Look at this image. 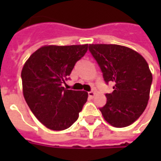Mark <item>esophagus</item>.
<instances>
[{
	"instance_id": "esophagus-1",
	"label": "esophagus",
	"mask_w": 161,
	"mask_h": 161,
	"mask_svg": "<svg viewBox=\"0 0 161 161\" xmlns=\"http://www.w3.org/2000/svg\"><path fill=\"white\" fill-rule=\"evenodd\" d=\"M88 97H89V98H93V97H94V95H95V92H93V91H90V92H88Z\"/></svg>"
}]
</instances>
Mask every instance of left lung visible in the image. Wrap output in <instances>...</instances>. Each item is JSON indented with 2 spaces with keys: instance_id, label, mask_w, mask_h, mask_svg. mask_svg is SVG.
Here are the masks:
<instances>
[{
  "instance_id": "obj_1",
  "label": "left lung",
  "mask_w": 161,
  "mask_h": 161,
  "mask_svg": "<svg viewBox=\"0 0 161 161\" xmlns=\"http://www.w3.org/2000/svg\"><path fill=\"white\" fill-rule=\"evenodd\" d=\"M88 50L105 83L114 84L99 110L114 127L129 126L142 114L150 98L152 74L147 62L137 52L116 44H90Z\"/></svg>"
}]
</instances>
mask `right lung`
<instances>
[{"label": "right lung", "instance_id": "1", "mask_svg": "<svg viewBox=\"0 0 161 161\" xmlns=\"http://www.w3.org/2000/svg\"><path fill=\"white\" fill-rule=\"evenodd\" d=\"M87 51L88 44L44 46L24 64L21 76L25 100L36 119L50 130L70 127L87 102V92L63 87Z\"/></svg>", "mask_w": 161, "mask_h": 161}]
</instances>
